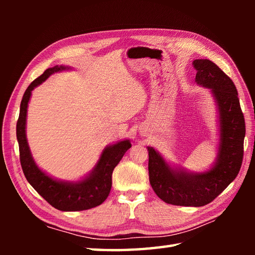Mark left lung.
Returning a JSON list of instances; mask_svg holds the SVG:
<instances>
[{
	"instance_id": "left-lung-1",
	"label": "left lung",
	"mask_w": 255,
	"mask_h": 255,
	"mask_svg": "<svg viewBox=\"0 0 255 255\" xmlns=\"http://www.w3.org/2000/svg\"><path fill=\"white\" fill-rule=\"evenodd\" d=\"M195 81L211 90L220 114V144L217 162L208 172L194 174L175 171L153 148L149 151V181L154 193L166 204L176 206L207 205L235 180L243 160L246 136L245 116L235 83L217 64L207 59L193 61Z\"/></svg>"
}]
</instances>
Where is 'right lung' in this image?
<instances>
[{
    "label": "right lung",
    "mask_w": 255,
    "mask_h": 255,
    "mask_svg": "<svg viewBox=\"0 0 255 255\" xmlns=\"http://www.w3.org/2000/svg\"><path fill=\"white\" fill-rule=\"evenodd\" d=\"M68 69L67 67H53L47 69L40 77L35 79L25 91L20 103L19 117L16 125V136L19 147V160L26 180L36 189L40 196L46 199L52 207L62 211H80L94 208L101 205L110 195L112 188V174L115 166L124 154L131 147L129 140L110 145L103 151L95 169L84 180L78 183L60 182L38 169L26 139L27 106L31 91L41 84L50 74Z\"/></svg>",
    "instance_id": "1"
}]
</instances>
